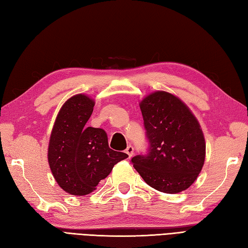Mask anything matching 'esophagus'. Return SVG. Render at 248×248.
<instances>
[{"label": "esophagus", "mask_w": 248, "mask_h": 248, "mask_svg": "<svg viewBox=\"0 0 248 248\" xmlns=\"http://www.w3.org/2000/svg\"><path fill=\"white\" fill-rule=\"evenodd\" d=\"M133 152H134V148H133V146H131V145H129L127 149H125V153L129 155V157H132Z\"/></svg>", "instance_id": "obj_1"}]
</instances>
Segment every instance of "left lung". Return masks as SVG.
Masks as SVG:
<instances>
[{"instance_id":"left-lung-1","label":"left lung","mask_w":248,"mask_h":248,"mask_svg":"<svg viewBox=\"0 0 248 248\" xmlns=\"http://www.w3.org/2000/svg\"><path fill=\"white\" fill-rule=\"evenodd\" d=\"M150 148L132 158L146 184L178 193L196 182L205 161L206 143L195 114L177 95L158 90L140 101Z\"/></svg>"}]
</instances>
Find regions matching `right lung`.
<instances>
[{"mask_svg":"<svg viewBox=\"0 0 248 248\" xmlns=\"http://www.w3.org/2000/svg\"><path fill=\"white\" fill-rule=\"evenodd\" d=\"M94 99L78 93L67 99L58 113L48 143V164L59 185L72 196L93 192L101 179L128 155L108 146L103 129L86 127Z\"/></svg>","mask_w":248,"mask_h":248,"instance_id":"obj_1","label":"right lung"}]
</instances>
